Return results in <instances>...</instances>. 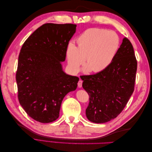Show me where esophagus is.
I'll return each instance as SVG.
<instances>
[{
  "label": "esophagus",
  "mask_w": 152,
  "mask_h": 152,
  "mask_svg": "<svg viewBox=\"0 0 152 152\" xmlns=\"http://www.w3.org/2000/svg\"><path fill=\"white\" fill-rule=\"evenodd\" d=\"M82 82H83V81L82 80H80L79 82H78V87H80V88L82 86Z\"/></svg>",
  "instance_id": "1"
}]
</instances>
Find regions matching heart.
Listing matches in <instances>:
<instances>
[{
  "mask_svg": "<svg viewBox=\"0 0 152 152\" xmlns=\"http://www.w3.org/2000/svg\"><path fill=\"white\" fill-rule=\"evenodd\" d=\"M77 47L73 42L66 48L69 66L74 72L86 64V72L99 73L107 68L115 57L120 47V39L115 32L106 29H87L77 39Z\"/></svg>",
  "mask_w": 152,
  "mask_h": 152,
  "instance_id": "1",
  "label": "heart"
}]
</instances>
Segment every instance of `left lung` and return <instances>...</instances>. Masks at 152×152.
Returning <instances> with one entry per match:
<instances>
[{
  "mask_svg": "<svg viewBox=\"0 0 152 152\" xmlns=\"http://www.w3.org/2000/svg\"><path fill=\"white\" fill-rule=\"evenodd\" d=\"M137 60L127 38L111 64L96 74L82 75V87L89 96L86 110L88 120L105 123L116 118L125 108L134 90Z\"/></svg>",
  "mask_w": 152,
  "mask_h": 152,
  "instance_id": "left-lung-1",
  "label": "left lung"
}]
</instances>
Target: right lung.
<instances>
[{"mask_svg":"<svg viewBox=\"0 0 152 152\" xmlns=\"http://www.w3.org/2000/svg\"><path fill=\"white\" fill-rule=\"evenodd\" d=\"M76 26L44 24L22 45L16 73L18 98L26 113L36 121H56L64 97L77 88L79 78L66 75L61 65Z\"/></svg>","mask_w":152,"mask_h":152,"instance_id":"obj_1","label":"right lung"}]
</instances>
